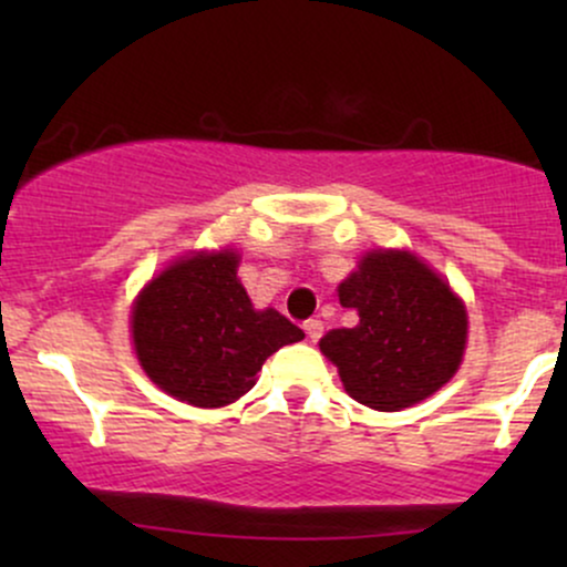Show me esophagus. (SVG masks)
<instances>
[{"label": "esophagus", "instance_id": "esophagus-1", "mask_svg": "<svg viewBox=\"0 0 567 567\" xmlns=\"http://www.w3.org/2000/svg\"><path fill=\"white\" fill-rule=\"evenodd\" d=\"M303 330H306V336H309V341H320L324 324L320 320H306L303 322Z\"/></svg>", "mask_w": 567, "mask_h": 567}]
</instances>
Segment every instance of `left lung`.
<instances>
[{
  "instance_id": "obj_1",
  "label": "left lung",
  "mask_w": 567,
  "mask_h": 567,
  "mask_svg": "<svg viewBox=\"0 0 567 567\" xmlns=\"http://www.w3.org/2000/svg\"><path fill=\"white\" fill-rule=\"evenodd\" d=\"M338 298L360 320L330 330L320 349L357 402L392 413L453 379L466 347V309L419 258L368 252L341 282Z\"/></svg>"
}]
</instances>
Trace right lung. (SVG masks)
<instances>
[{
  "label": "right lung",
  "instance_id": "right-lung-1",
  "mask_svg": "<svg viewBox=\"0 0 567 567\" xmlns=\"http://www.w3.org/2000/svg\"><path fill=\"white\" fill-rule=\"evenodd\" d=\"M301 338L279 311L252 309L229 250L173 264L133 306V343L146 375L197 408L239 400L256 386L266 357Z\"/></svg>",
  "mask_w": 567,
  "mask_h": 567
}]
</instances>
